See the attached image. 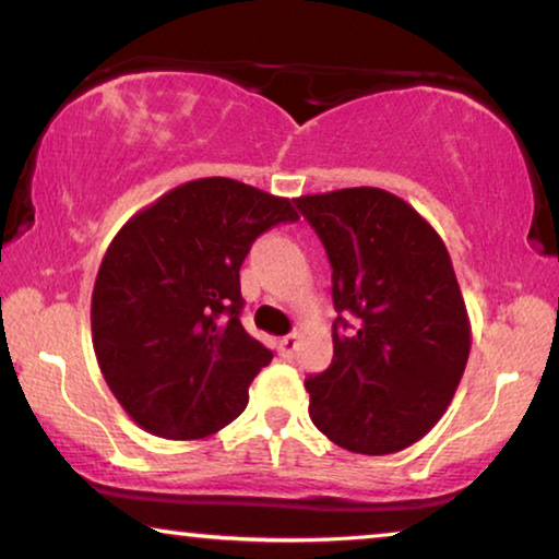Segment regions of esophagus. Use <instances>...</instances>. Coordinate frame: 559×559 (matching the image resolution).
I'll list each match as a JSON object with an SVG mask.
<instances>
[{"mask_svg": "<svg viewBox=\"0 0 559 559\" xmlns=\"http://www.w3.org/2000/svg\"><path fill=\"white\" fill-rule=\"evenodd\" d=\"M298 347H301V334L298 332H294V334H288V336H283L281 340V344H278V349H281V355L286 357V359H290L298 352Z\"/></svg>", "mask_w": 559, "mask_h": 559, "instance_id": "esophagus-1", "label": "esophagus"}]
</instances>
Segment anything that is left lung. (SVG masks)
Returning a JSON list of instances; mask_svg holds the SVG:
<instances>
[{
	"label": "left lung",
	"instance_id": "left-lung-1",
	"mask_svg": "<svg viewBox=\"0 0 559 559\" xmlns=\"http://www.w3.org/2000/svg\"><path fill=\"white\" fill-rule=\"evenodd\" d=\"M296 207L324 242L340 313L332 365L304 382L313 426L352 453L403 451L440 420L468 361L451 255L426 217L377 187L306 194Z\"/></svg>",
	"mask_w": 559,
	"mask_h": 559
}]
</instances>
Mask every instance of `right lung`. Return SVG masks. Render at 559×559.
<instances>
[{
  "instance_id": "right-lung-1",
  "label": "right lung",
  "mask_w": 559,
  "mask_h": 559,
  "mask_svg": "<svg viewBox=\"0 0 559 559\" xmlns=\"http://www.w3.org/2000/svg\"><path fill=\"white\" fill-rule=\"evenodd\" d=\"M294 204L227 177L179 185L108 246L91 301L93 349L131 420L169 440L217 433L273 352L240 324V265Z\"/></svg>"
}]
</instances>
